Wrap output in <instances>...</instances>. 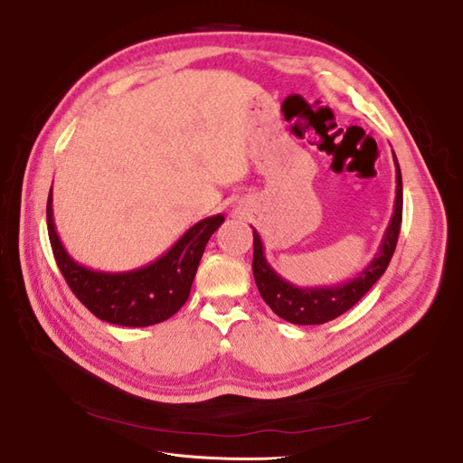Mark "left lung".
<instances>
[{
	"instance_id": "1",
	"label": "left lung",
	"mask_w": 463,
	"mask_h": 463,
	"mask_svg": "<svg viewBox=\"0 0 463 463\" xmlns=\"http://www.w3.org/2000/svg\"><path fill=\"white\" fill-rule=\"evenodd\" d=\"M392 156H394L396 165L394 213H392L381 247H378L373 260L355 278L347 279V282L318 288H299L289 284L288 279L279 276L269 264V260H266L260 235L257 230H253L255 282L262 299L278 317H282L284 320L291 322V325H325V322L334 320L335 317H340L352 309V307L376 284V279L386 272L390 259L396 250L403 208L400 164L394 152H392Z\"/></svg>"
}]
</instances>
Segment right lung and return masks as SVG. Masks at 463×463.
Wrapping results in <instances>:
<instances>
[{
    "instance_id": "add662e5",
    "label": "right lung",
    "mask_w": 463,
    "mask_h": 463,
    "mask_svg": "<svg viewBox=\"0 0 463 463\" xmlns=\"http://www.w3.org/2000/svg\"><path fill=\"white\" fill-rule=\"evenodd\" d=\"M48 235L55 262L77 299L100 320L118 326H152L174 317L185 305L204 247L222 223V214L189 228L170 250L154 262L128 272H100L67 253L55 232L52 189L46 206Z\"/></svg>"
}]
</instances>
